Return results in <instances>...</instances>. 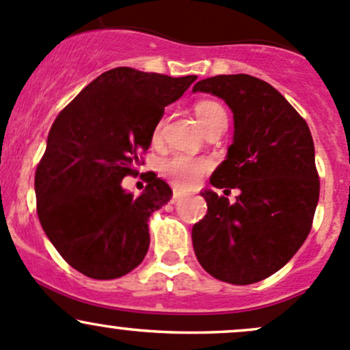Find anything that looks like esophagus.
<instances>
[{
  "mask_svg": "<svg viewBox=\"0 0 350 350\" xmlns=\"http://www.w3.org/2000/svg\"><path fill=\"white\" fill-rule=\"evenodd\" d=\"M183 198V193L179 191V189H174V195H172V203H176V201H179Z\"/></svg>",
  "mask_w": 350,
  "mask_h": 350,
  "instance_id": "esophagus-1",
  "label": "esophagus"
}]
</instances>
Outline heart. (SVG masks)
<instances>
[{"instance_id":"1","label":"heart","mask_w":350,"mask_h":350,"mask_svg":"<svg viewBox=\"0 0 350 350\" xmlns=\"http://www.w3.org/2000/svg\"><path fill=\"white\" fill-rule=\"evenodd\" d=\"M195 113L198 122L204 129V132L210 133L213 130H220L227 126L228 115L225 108L215 100H200L195 105ZM161 133V123H157L154 129V139H157ZM210 169V162L204 159H193L188 155H174L162 162L161 171L167 179H171L176 186L181 188H191L198 183V179Z\"/></svg>"}]
</instances>
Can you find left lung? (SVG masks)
Listing matches in <instances>:
<instances>
[{"label":"left lung","mask_w":350,"mask_h":350,"mask_svg":"<svg viewBox=\"0 0 350 350\" xmlns=\"http://www.w3.org/2000/svg\"><path fill=\"white\" fill-rule=\"evenodd\" d=\"M193 91L221 98L234 113V142L211 174L208 211L191 232L208 274L230 284H252L280 271L312 230L320 195L315 147L305 120L269 83L249 74L201 79Z\"/></svg>","instance_id":"8db88e82"}]
</instances>
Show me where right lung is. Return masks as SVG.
Instances as JSON below:
<instances>
[{"mask_svg":"<svg viewBox=\"0 0 350 350\" xmlns=\"http://www.w3.org/2000/svg\"><path fill=\"white\" fill-rule=\"evenodd\" d=\"M196 76L171 77L115 67L88 84L57 115L35 172L37 215L64 260L93 280L135 269L150 243V213L171 200L167 183L147 172L140 196L122 179L140 165L164 108Z\"/></svg>","mask_w":350,"mask_h":350,"instance_id":"right-lung-1","label":"right lung"}]
</instances>
